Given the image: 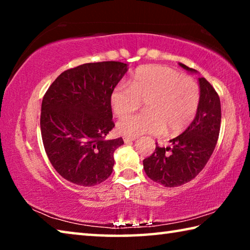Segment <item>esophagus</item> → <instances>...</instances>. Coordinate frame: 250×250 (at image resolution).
<instances>
[{"instance_id": "obj_1", "label": "esophagus", "mask_w": 250, "mask_h": 250, "mask_svg": "<svg viewBox=\"0 0 250 250\" xmlns=\"http://www.w3.org/2000/svg\"><path fill=\"white\" fill-rule=\"evenodd\" d=\"M135 140V138H131V137H124V141L125 143H131L132 141Z\"/></svg>"}]
</instances>
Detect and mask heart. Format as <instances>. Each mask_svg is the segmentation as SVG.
I'll return each instance as SVG.
<instances>
[{
    "instance_id": "1",
    "label": "heart",
    "mask_w": 250,
    "mask_h": 250,
    "mask_svg": "<svg viewBox=\"0 0 250 250\" xmlns=\"http://www.w3.org/2000/svg\"><path fill=\"white\" fill-rule=\"evenodd\" d=\"M129 86L118 84L109 97L113 113L122 117L145 101V112L121 118L117 125L125 137L152 133L175 134L185 130L195 118L201 101L200 87L191 77L162 65L140 67L130 78Z\"/></svg>"
}]
</instances>
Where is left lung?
I'll return each instance as SVG.
<instances>
[{
    "instance_id": "obj_1",
    "label": "left lung",
    "mask_w": 250,
    "mask_h": 250,
    "mask_svg": "<svg viewBox=\"0 0 250 250\" xmlns=\"http://www.w3.org/2000/svg\"><path fill=\"white\" fill-rule=\"evenodd\" d=\"M180 66L195 73L184 64ZM201 101L192 124L183 133L170 140L172 146L161 147L143 160V168L152 181L166 188H176L192 181L208 162L216 146L221 129L222 110L214 87L202 77Z\"/></svg>"
}]
</instances>
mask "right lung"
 <instances>
[{"instance_id": "1", "label": "right lung", "mask_w": 250, "mask_h": 250, "mask_svg": "<svg viewBox=\"0 0 250 250\" xmlns=\"http://www.w3.org/2000/svg\"><path fill=\"white\" fill-rule=\"evenodd\" d=\"M128 70L121 62H88L65 70L44 95L41 132L46 154L65 180L80 186L111 175L122 138L107 140L115 126L109 97Z\"/></svg>"}]
</instances>
